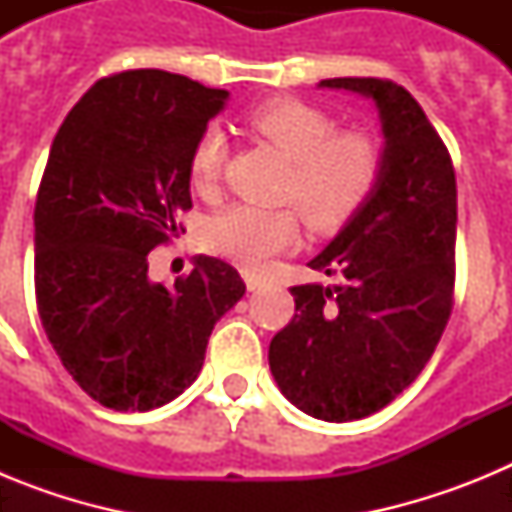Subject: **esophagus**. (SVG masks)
I'll use <instances>...</instances> for the list:
<instances>
[{
    "instance_id": "1",
    "label": "esophagus",
    "mask_w": 512,
    "mask_h": 512,
    "mask_svg": "<svg viewBox=\"0 0 512 512\" xmlns=\"http://www.w3.org/2000/svg\"><path fill=\"white\" fill-rule=\"evenodd\" d=\"M243 279H246V287L251 289V292H259V289L264 287V279L256 277V274H251V271H246V274H243Z\"/></svg>"
}]
</instances>
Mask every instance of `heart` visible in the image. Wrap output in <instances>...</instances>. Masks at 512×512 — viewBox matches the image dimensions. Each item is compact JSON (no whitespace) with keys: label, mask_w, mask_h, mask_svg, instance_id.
<instances>
[{"label":"heart","mask_w":512,"mask_h":512,"mask_svg":"<svg viewBox=\"0 0 512 512\" xmlns=\"http://www.w3.org/2000/svg\"><path fill=\"white\" fill-rule=\"evenodd\" d=\"M246 125L289 158L282 197L295 202L318 230H333L372 194L382 171L377 138L361 130H336L328 112L302 99H269L246 112ZM228 140L220 128H207L189 158V182L200 197H215ZM300 217L284 207L233 205L207 228L212 253L259 271L277 253L297 246Z\"/></svg>","instance_id":"obj_1"}]
</instances>
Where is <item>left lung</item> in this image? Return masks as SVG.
I'll return each mask as SVG.
<instances>
[{
  "label": "left lung",
  "instance_id": "1",
  "mask_svg": "<svg viewBox=\"0 0 512 512\" xmlns=\"http://www.w3.org/2000/svg\"><path fill=\"white\" fill-rule=\"evenodd\" d=\"M372 99L382 171L364 205L310 269L343 284L292 287L295 318L271 338L274 382L295 408L346 423L390 405L436 351L454 297L456 176L408 89L387 79H323Z\"/></svg>",
  "mask_w": 512,
  "mask_h": 512
}]
</instances>
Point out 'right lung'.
<instances>
[{
	"label": "right lung",
	"mask_w": 512,
	"mask_h": 512,
	"mask_svg": "<svg viewBox=\"0 0 512 512\" xmlns=\"http://www.w3.org/2000/svg\"><path fill=\"white\" fill-rule=\"evenodd\" d=\"M228 97L169 71H122L53 138L35 202V297L61 364L104 408L146 413L182 395L215 323L246 295L212 256L169 287L148 274V253L192 207V148Z\"/></svg>",
	"instance_id": "right-lung-1"
}]
</instances>
